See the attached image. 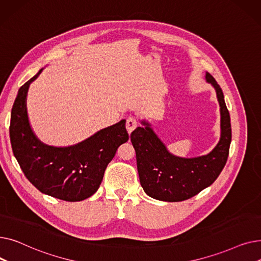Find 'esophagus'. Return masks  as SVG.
I'll return each mask as SVG.
<instances>
[{
  "mask_svg": "<svg viewBox=\"0 0 261 261\" xmlns=\"http://www.w3.org/2000/svg\"><path fill=\"white\" fill-rule=\"evenodd\" d=\"M136 127H138V118L134 116H129L126 121V128L129 133H131Z\"/></svg>",
  "mask_w": 261,
  "mask_h": 261,
  "instance_id": "obj_1",
  "label": "esophagus"
}]
</instances>
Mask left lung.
I'll list each match as a JSON object with an SVG mask.
<instances>
[{
  "label": "left lung",
  "instance_id": "obj_1",
  "mask_svg": "<svg viewBox=\"0 0 261 261\" xmlns=\"http://www.w3.org/2000/svg\"><path fill=\"white\" fill-rule=\"evenodd\" d=\"M205 78L216 89L221 113V138L212 152L194 159L174 156L146 121V127H138L130 135L141 185L153 199L179 202L193 198L212 185L225 166L231 141L230 117L220 86L210 73Z\"/></svg>",
  "mask_w": 261,
  "mask_h": 261
}]
</instances>
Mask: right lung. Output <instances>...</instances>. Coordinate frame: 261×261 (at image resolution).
Here are the masks:
<instances>
[{
  "mask_svg": "<svg viewBox=\"0 0 261 261\" xmlns=\"http://www.w3.org/2000/svg\"><path fill=\"white\" fill-rule=\"evenodd\" d=\"M41 72L19 89L13 102L9 127L12 151L27 180L41 193L67 202L82 201L97 191L117 148L129 140L126 120L75 146L57 148L41 143L30 126L26 109L27 91Z\"/></svg>",
  "mask_w": 261,
  "mask_h": 261,
  "instance_id": "1",
  "label": "right lung"
}]
</instances>
